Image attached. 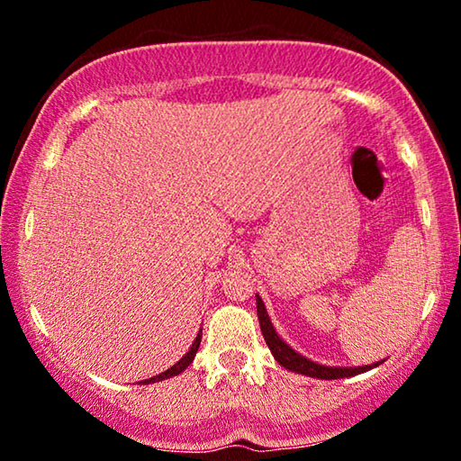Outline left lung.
I'll list each match as a JSON object with an SVG mask.
<instances>
[{
    "instance_id": "obj_1",
    "label": "left lung",
    "mask_w": 461,
    "mask_h": 461,
    "mask_svg": "<svg viewBox=\"0 0 461 461\" xmlns=\"http://www.w3.org/2000/svg\"><path fill=\"white\" fill-rule=\"evenodd\" d=\"M256 309H258V321H260V330H262L264 339H267L270 352H272V356H275V360L280 366H285L286 370L305 374V376H311V378L338 380V378L356 376V374H362L366 370L380 366V362H376L372 366H360V368H330V366L311 362V360H307V357H303L301 354H296L291 346H286V343L278 338L275 327H272V323H270L267 307H264L260 296H256Z\"/></svg>"
}]
</instances>
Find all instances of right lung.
I'll return each mask as SVG.
<instances>
[{"mask_svg":"<svg viewBox=\"0 0 461 461\" xmlns=\"http://www.w3.org/2000/svg\"><path fill=\"white\" fill-rule=\"evenodd\" d=\"M199 343H201V331H199L197 338H194V341H193V346H191L189 352H186V354L181 357V360H178V362L173 366V368H168L167 372L158 374V376L144 380V384H150V382H160V380H165V378H170V376H176V374H181V372L186 368V366H189V364L194 360V354H197ZM140 384H142V382H140Z\"/></svg>","mask_w":461,"mask_h":461,"instance_id":"right-lung-1","label":"right lung"}]
</instances>
